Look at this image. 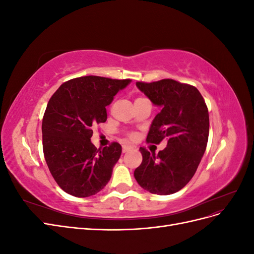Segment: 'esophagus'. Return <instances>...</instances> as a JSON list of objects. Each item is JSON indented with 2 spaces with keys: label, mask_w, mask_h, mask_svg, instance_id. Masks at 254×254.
Segmentation results:
<instances>
[{
  "label": "esophagus",
  "mask_w": 254,
  "mask_h": 254,
  "mask_svg": "<svg viewBox=\"0 0 254 254\" xmlns=\"http://www.w3.org/2000/svg\"><path fill=\"white\" fill-rule=\"evenodd\" d=\"M132 149V147H131V146H126V145H123V148H122V151L123 152H128V151H130V150H131Z\"/></svg>",
  "instance_id": "obj_1"
}]
</instances>
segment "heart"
<instances>
[{
  "instance_id": "obj_1",
  "label": "heart",
  "mask_w": 254,
  "mask_h": 254,
  "mask_svg": "<svg viewBox=\"0 0 254 254\" xmlns=\"http://www.w3.org/2000/svg\"><path fill=\"white\" fill-rule=\"evenodd\" d=\"M140 99H145V98H144V97H137V98L135 99V101H140ZM128 137H129L130 140H133L134 137H135V134H134V133H129V134H128Z\"/></svg>"
}]
</instances>
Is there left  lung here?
<instances>
[{
    "instance_id": "left-lung-1",
    "label": "left lung",
    "mask_w": 254,
    "mask_h": 254,
    "mask_svg": "<svg viewBox=\"0 0 254 254\" xmlns=\"http://www.w3.org/2000/svg\"><path fill=\"white\" fill-rule=\"evenodd\" d=\"M136 86L161 107L146 142L160 144L166 139L167 146L158 155L140 147L143 160L134 178L149 193L174 194L187 186L200 163L209 137V110L200 92L190 84L167 78L137 81Z\"/></svg>"
}]
</instances>
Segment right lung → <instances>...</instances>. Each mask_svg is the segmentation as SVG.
<instances>
[{"instance_id":"add662e5","label":"right lung","mask_w":254,"mask_h":254,"mask_svg":"<svg viewBox=\"0 0 254 254\" xmlns=\"http://www.w3.org/2000/svg\"><path fill=\"white\" fill-rule=\"evenodd\" d=\"M130 79L83 76L64 82L52 95L42 120V145L58 186L75 197L97 194L109 182L122 146L91 143L95 124L107 121L106 107Z\"/></svg>"}]
</instances>
